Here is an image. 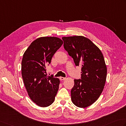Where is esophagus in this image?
Returning <instances> with one entry per match:
<instances>
[{
	"mask_svg": "<svg viewBox=\"0 0 126 126\" xmlns=\"http://www.w3.org/2000/svg\"><path fill=\"white\" fill-rule=\"evenodd\" d=\"M60 79L61 80V81H63L65 80V78H63V77H60Z\"/></svg>",
	"mask_w": 126,
	"mask_h": 126,
	"instance_id": "1",
	"label": "esophagus"
}]
</instances>
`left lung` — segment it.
I'll return each instance as SVG.
<instances>
[{"instance_id":"obj_1","label":"left lung","mask_w":126,"mask_h":126,"mask_svg":"<svg viewBox=\"0 0 126 126\" xmlns=\"http://www.w3.org/2000/svg\"><path fill=\"white\" fill-rule=\"evenodd\" d=\"M64 47L73 58L76 66L81 65V79L74 80L71 99L76 107L84 108L93 104L102 93L107 68L100 49L83 36L63 37Z\"/></svg>"}]
</instances>
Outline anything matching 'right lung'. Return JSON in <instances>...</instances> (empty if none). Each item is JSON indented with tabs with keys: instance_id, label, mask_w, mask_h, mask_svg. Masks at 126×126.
Instances as JSON below:
<instances>
[{
	"instance_id": "1",
	"label": "right lung",
	"mask_w": 126,
	"mask_h": 126,
	"mask_svg": "<svg viewBox=\"0 0 126 126\" xmlns=\"http://www.w3.org/2000/svg\"><path fill=\"white\" fill-rule=\"evenodd\" d=\"M63 44L57 37H40L32 42L23 54L21 74L24 85L31 100L40 107L52 104L58 92L60 81L47 76L46 66Z\"/></svg>"
}]
</instances>
